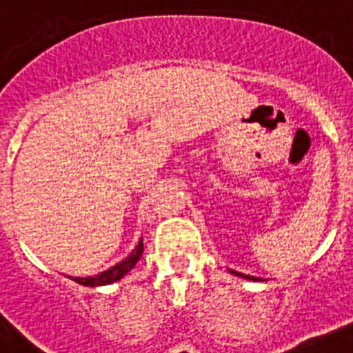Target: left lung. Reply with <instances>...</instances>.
I'll list each match as a JSON object with an SVG mask.
<instances>
[{
    "instance_id": "obj_1",
    "label": "left lung",
    "mask_w": 353,
    "mask_h": 353,
    "mask_svg": "<svg viewBox=\"0 0 353 353\" xmlns=\"http://www.w3.org/2000/svg\"><path fill=\"white\" fill-rule=\"evenodd\" d=\"M234 276L237 277H243V279H248V281H265V279H259V277H254V276H246V274H241V272H236V270H230Z\"/></svg>"
}]
</instances>
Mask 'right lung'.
<instances>
[{
    "label": "right lung",
    "instance_id": "1",
    "mask_svg": "<svg viewBox=\"0 0 353 353\" xmlns=\"http://www.w3.org/2000/svg\"><path fill=\"white\" fill-rule=\"evenodd\" d=\"M143 256V239H139V243L136 245V248L128 254L125 259H121L119 263H116L114 266H110L108 270L99 272L96 276H88V277H70L72 281H76L77 285L83 286H105V285H112V283H116L121 277H125L128 272L136 266V263L139 261V257Z\"/></svg>",
    "mask_w": 353,
    "mask_h": 353
}]
</instances>
